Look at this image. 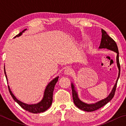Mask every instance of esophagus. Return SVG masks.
<instances>
[{"label":"esophagus","instance_id":"obj_1","mask_svg":"<svg viewBox=\"0 0 126 126\" xmlns=\"http://www.w3.org/2000/svg\"><path fill=\"white\" fill-rule=\"evenodd\" d=\"M72 73V71L71 68H66L64 71V74H66V75H68L69 76L70 74H71Z\"/></svg>","mask_w":126,"mask_h":126}]
</instances>
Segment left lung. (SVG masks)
<instances>
[{"label": "left lung", "mask_w": 126, "mask_h": 126, "mask_svg": "<svg viewBox=\"0 0 126 126\" xmlns=\"http://www.w3.org/2000/svg\"><path fill=\"white\" fill-rule=\"evenodd\" d=\"M102 39H101V44H100L99 48H107L108 49H110L111 50L114 51V52L117 53V64L118 66V69H119V73H118V77L117 78V79L116 81V84H115L113 88V89L111 91V92L110 94V95L106 98L101 100V101H99L95 103L94 104H87L86 103H84L82 101L79 99L78 97V94L77 92L76 91L75 89H74V86L72 83V96H73V102L75 105L80 110H84V111L87 112H92L94 111L95 110H97L99 109L100 108L102 107L104 105L108 103L110 100H111L113 98L115 92H116V87L117 84V82H118V78L120 76V64H119V52L118 49V47H117L116 43L115 42L114 40L112 39L111 37H110L109 35L107 34L106 31H104L103 29H102Z\"/></svg>", "instance_id": "obj_1"}]
</instances>
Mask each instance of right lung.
I'll list each match as a JSON object with an SVG mask.
<instances>
[{
    "mask_svg": "<svg viewBox=\"0 0 126 126\" xmlns=\"http://www.w3.org/2000/svg\"><path fill=\"white\" fill-rule=\"evenodd\" d=\"M25 30H26V29H24V31H23L22 32H20L16 36H15L14 38H16V37H19V36L22 35V33L24 32ZM4 73H5L6 79H7V75H6V72L5 70H4ZM58 77H57L55 78L54 79L51 81L47 85V86L45 89L43 98V99L39 102V103L34 104H28L26 103H23V102L21 101H19L18 99H17L16 98V97L14 96L13 94L12 93V91H10V89L9 86H8V89H9V93L10 94V95H12L13 98V99L16 102V103H18V104H19V105L21 107L23 108V109H24L25 110H26L27 111L33 113H39L44 112V111H46V110H47L50 107L53 101V91H54L55 85L57 83V82H58Z\"/></svg>",
    "mask_w": 126,
    "mask_h": 126,
    "instance_id": "right-lung-1",
    "label": "right lung"
}]
</instances>
